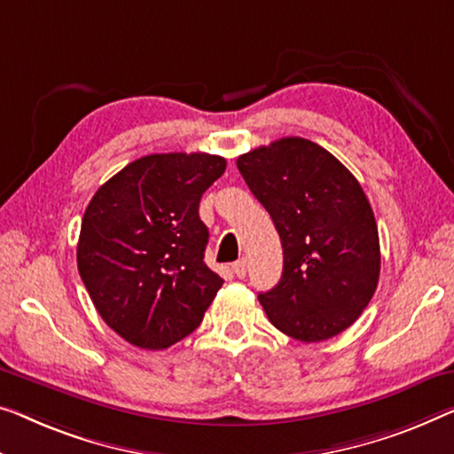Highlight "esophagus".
Returning a JSON list of instances; mask_svg holds the SVG:
<instances>
[{
    "label": "esophagus",
    "mask_w": 454,
    "mask_h": 454,
    "mask_svg": "<svg viewBox=\"0 0 454 454\" xmlns=\"http://www.w3.org/2000/svg\"><path fill=\"white\" fill-rule=\"evenodd\" d=\"M232 270H234V275L239 277V279H245V277H247V259L236 261L232 265Z\"/></svg>",
    "instance_id": "esophagus-1"
}]
</instances>
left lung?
I'll return each instance as SVG.
<instances>
[{"label": "left lung", "mask_w": 454, "mask_h": 454, "mask_svg": "<svg viewBox=\"0 0 454 454\" xmlns=\"http://www.w3.org/2000/svg\"><path fill=\"white\" fill-rule=\"evenodd\" d=\"M236 167L283 247L281 281L259 294L270 324L301 342L340 334L369 306L381 269L363 187L334 154L300 137L240 154Z\"/></svg>", "instance_id": "left-lung-1"}]
</instances>
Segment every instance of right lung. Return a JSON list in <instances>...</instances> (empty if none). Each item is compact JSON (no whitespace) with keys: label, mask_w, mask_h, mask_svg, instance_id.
I'll return each instance as SVG.
<instances>
[{"label":"right lung","mask_w":454,"mask_h":454,"mask_svg":"<svg viewBox=\"0 0 454 454\" xmlns=\"http://www.w3.org/2000/svg\"><path fill=\"white\" fill-rule=\"evenodd\" d=\"M226 171L207 153L148 154L101 185L85 209L77 267L93 306L134 347L192 334L224 279L204 262L200 200Z\"/></svg>","instance_id":"right-lung-1"}]
</instances>
